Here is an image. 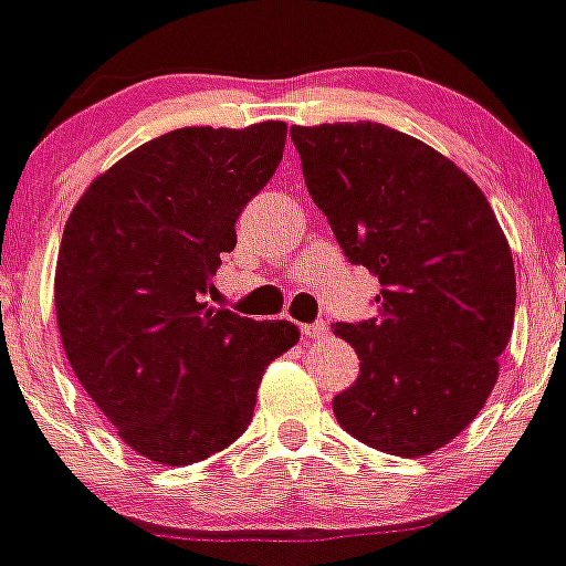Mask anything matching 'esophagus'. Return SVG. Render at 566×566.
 Returning <instances> with one entry per match:
<instances>
[{
	"instance_id": "obj_1",
	"label": "esophagus",
	"mask_w": 566,
	"mask_h": 566,
	"mask_svg": "<svg viewBox=\"0 0 566 566\" xmlns=\"http://www.w3.org/2000/svg\"><path fill=\"white\" fill-rule=\"evenodd\" d=\"M302 334H305L307 339H323L325 334H328V325H325V323H307V325H302Z\"/></svg>"
}]
</instances>
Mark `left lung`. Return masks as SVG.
<instances>
[{"label":"left lung","instance_id":"1","mask_svg":"<svg viewBox=\"0 0 566 566\" xmlns=\"http://www.w3.org/2000/svg\"><path fill=\"white\" fill-rule=\"evenodd\" d=\"M307 195L352 264L380 282L378 314L337 323L360 375L339 427L395 457L457 439L497 384L514 325V261L489 200L448 156L387 124L291 127Z\"/></svg>","mask_w":566,"mask_h":566}]
</instances>
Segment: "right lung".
<instances>
[{
  "label": "right lung",
  "instance_id": "add662e5",
  "mask_svg": "<svg viewBox=\"0 0 566 566\" xmlns=\"http://www.w3.org/2000/svg\"><path fill=\"white\" fill-rule=\"evenodd\" d=\"M284 139V122L165 133L101 174L66 220L54 273L66 357L124 442L159 465L235 442L264 369L298 343L287 319L206 302Z\"/></svg>",
  "mask_w": 566,
  "mask_h": 566
}]
</instances>
